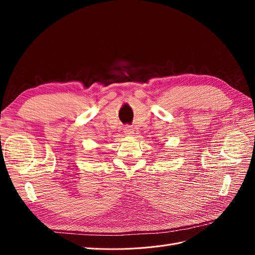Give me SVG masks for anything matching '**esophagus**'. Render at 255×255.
<instances>
[{
  "label": "esophagus",
  "instance_id": "34e87169",
  "mask_svg": "<svg viewBox=\"0 0 255 255\" xmlns=\"http://www.w3.org/2000/svg\"><path fill=\"white\" fill-rule=\"evenodd\" d=\"M123 132L128 136H132L134 134V129L132 128V127H126L125 129H123Z\"/></svg>",
  "mask_w": 255,
  "mask_h": 255
}]
</instances>
